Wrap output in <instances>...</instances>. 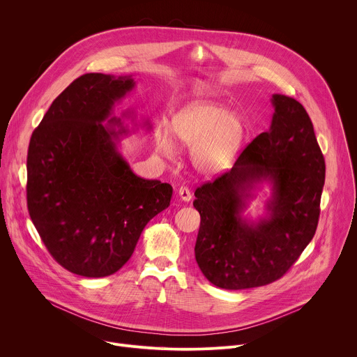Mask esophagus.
<instances>
[{
	"mask_svg": "<svg viewBox=\"0 0 357 357\" xmlns=\"http://www.w3.org/2000/svg\"><path fill=\"white\" fill-rule=\"evenodd\" d=\"M178 195H179V197H181L183 202H189V200L192 199V193H190L189 188H186V186H181V188L178 189Z\"/></svg>",
	"mask_w": 357,
	"mask_h": 357,
	"instance_id": "obj_1",
	"label": "esophagus"
}]
</instances>
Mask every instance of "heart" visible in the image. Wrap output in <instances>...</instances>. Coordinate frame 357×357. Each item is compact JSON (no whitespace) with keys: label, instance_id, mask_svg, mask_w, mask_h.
I'll use <instances>...</instances> for the list:
<instances>
[{"label":"heart","instance_id":"heart-1","mask_svg":"<svg viewBox=\"0 0 357 357\" xmlns=\"http://www.w3.org/2000/svg\"><path fill=\"white\" fill-rule=\"evenodd\" d=\"M172 131L181 144L192 145V167L206 176L229 169L244 139V127L237 116L223 106L205 101L178 112L172 119ZM157 148L165 155L174 154L175 144L168 132H158Z\"/></svg>","mask_w":357,"mask_h":357}]
</instances>
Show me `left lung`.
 <instances>
[{"label":"left lung","instance_id":"1","mask_svg":"<svg viewBox=\"0 0 357 357\" xmlns=\"http://www.w3.org/2000/svg\"><path fill=\"white\" fill-rule=\"evenodd\" d=\"M270 130L254 138L229 172L195 190L200 215L196 263L225 289L263 287L281 278L315 236L325 183V158L312 121L292 97L273 94ZM273 186L269 216L241 213L256 183Z\"/></svg>","mask_w":357,"mask_h":357}]
</instances>
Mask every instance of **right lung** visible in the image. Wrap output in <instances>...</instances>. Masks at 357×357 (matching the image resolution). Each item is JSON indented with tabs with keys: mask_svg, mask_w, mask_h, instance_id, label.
I'll list each match as a JSON object with an SVG mask.
<instances>
[{
	"mask_svg": "<svg viewBox=\"0 0 357 357\" xmlns=\"http://www.w3.org/2000/svg\"><path fill=\"white\" fill-rule=\"evenodd\" d=\"M134 84L131 76L77 77L54 100L29 141L31 220L50 256L82 277L117 273L146 223L171 202L169 183L137 176L117 149L127 130L110 117L112 109Z\"/></svg>",
	"mask_w": 357,
	"mask_h": 357,
	"instance_id": "right-lung-1",
	"label": "right lung"
}]
</instances>
